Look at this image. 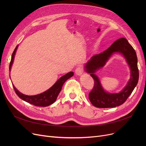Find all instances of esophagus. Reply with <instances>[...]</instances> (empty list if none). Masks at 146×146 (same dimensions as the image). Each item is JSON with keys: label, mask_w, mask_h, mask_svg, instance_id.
<instances>
[{"label": "esophagus", "mask_w": 146, "mask_h": 146, "mask_svg": "<svg viewBox=\"0 0 146 146\" xmlns=\"http://www.w3.org/2000/svg\"><path fill=\"white\" fill-rule=\"evenodd\" d=\"M83 72V68L82 66H78L77 68H76L75 73L76 74L78 75H81Z\"/></svg>", "instance_id": "1"}]
</instances>
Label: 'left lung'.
<instances>
[{
	"instance_id": "obj_1",
	"label": "left lung",
	"mask_w": 146,
	"mask_h": 146,
	"mask_svg": "<svg viewBox=\"0 0 146 146\" xmlns=\"http://www.w3.org/2000/svg\"><path fill=\"white\" fill-rule=\"evenodd\" d=\"M113 52H120L125 57L131 69V79L127 86L118 94H110L102 89L98 78L94 73L103 66ZM86 72L90 73L94 80L93 89L89 94V99L94 106L97 108H113L123 104L133 92L139 81V72L137 66V57L133 47L125 38L115 41L104 52L91 58L85 66Z\"/></svg>"
}]
</instances>
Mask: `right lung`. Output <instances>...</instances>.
<instances>
[{"mask_svg":"<svg viewBox=\"0 0 146 146\" xmlns=\"http://www.w3.org/2000/svg\"><path fill=\"white\" fill-rule=\"evenodd\" d=\"M17 48H18V45L17 46L16 48H15V49L14 50L12 53V58L10 62V64H9L10 70L13 63L14 56L15 54V52H16ZM73 74L74 73L72 72L67 73L66 74L64 75L63 76H62V77L60 78L55 83L54 85L51 88H50L48 90L44 92L41 94L34 95V96H28V95L22 94L17 90V89L13 85V87L14 88L15 93H16L17 95L21 99H22V100H24L28 103H29L31 104L36 106L45 107L52 104L56 101V99L59 93L60 92L63 84L68 79L72 77Z\"/></svg>","mask_w":146,"mask_h":146,"instance_id":"add662e5","label":"right lung"}]
</instances>
